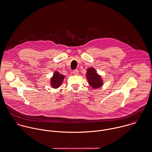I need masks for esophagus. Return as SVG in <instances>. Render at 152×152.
<instances>
[{"label": "esophagus", "instance_id": "1", "mask_svg": "<svg viewBox=\"0 0 152 152\" xmlns=\"http://www.w3.org/2000/svg\"><path fill=\"white\" fill-rule=\"evenodd\" d=\"M73 74H74L75 75H77L78 74V71L77 70V69L74 70V71H73Z\"/></svg>", "mask_w": 152, "mask_h": 152}]
</instances>
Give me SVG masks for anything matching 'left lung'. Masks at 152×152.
Segmentation results:
<instances>
[{"instance_id": "obj_1", "label": "left lung", "mask_w": 152, "mask_h": 152, "mask_svg": "<svg viewBox=\"0 0 152 152\" xmlns=\"http://www.w3.org/2000/svg\"><path fill=\"white\" fill-rule=\"evenodd\" d=\"M86 77L88 81V84L93 88H100L103 85V81L101 78V75H99L96 72V69L93 67L87 69Z\"/></svg>"}]
</instances>
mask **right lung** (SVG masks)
I'll return each mask as SVG.
<instances>
[{"label":"right lung","mask_w":152,"mask_h":152,"mask_svg":"<svg viewBox=\"0 0 152 152\" xmlns=\"http://www.w3.org/2000/svg\"><path fill=\"white\" fill-rule=\"evenodd\" d=\"M65 75L61 74L59 72L55 71L53 76L51 78V86L53 88H58L59 87L65 78Z\"/></svg>","instance_id":"add662e5"}]
</instances>
